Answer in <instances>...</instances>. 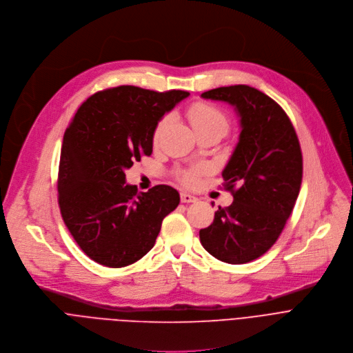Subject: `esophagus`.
<instances>
[{"label": "esophagus", "instance_id": "obj_1", "mask_svg": "<svg viewBox=\"0 0 353 353\" xmlns=\"http://www.w3.org/2000/svg\"><path fill=\"white\" fill-rule=\"evenodd\" d=\"M196 200H197V199H196L194 196L189 194V193H185V192L181 193V201H182V203H194Z\"/></svg>", "mask_w": 353, "mask_h": 353}]
</instances>
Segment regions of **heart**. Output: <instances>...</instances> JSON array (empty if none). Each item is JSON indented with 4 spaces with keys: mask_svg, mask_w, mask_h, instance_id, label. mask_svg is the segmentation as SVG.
<instances>
[{
    "mask_svg": "<svg viewBox=\"0 0 353 353\" xmlns=\"http://www.w3.org/2000/svg\"><path fill=\"white\" fill-rule=\"evenodd\" d=\"M188 118H189L194 132H200V130H205V129H217L225 134V132L228 130V126H230V121H228V117L225 115V112L214 105L207 104V103H194L188 111ZM165 123H167V117L161 118L159 121V123L156 125L154 132H153V142L154 143H159ZM199 174H200L199 168L186 170L179 174V179L182 181V183L192 186L196 183Z\"/></svg>",
    "mask_w": 353,
    "mask_h": 353,
    "instance_id": "b5f03b06",
    "label": "heart"
}]
</instances>
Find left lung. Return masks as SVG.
<instances>
[{
  "label": "left lung",
  "mask_w": 353,
  "mask_h": 353,
  "mask_svg": "<svg viewBox=\"0 0 353 353\" xmlns=\"http://www.w3.org/2000/svg\"><path fill=\"white\" fill-rule=\"evenodd\" d=\"M201 97L234 105L241 133L223 171L234 201L219 207L200 242L224 263H249L276 242L292 213L303 172L299 140L285 111L254 88H217Z\"/></svg>",
  "instance_id": "left-lung-1"
}]
</instances>
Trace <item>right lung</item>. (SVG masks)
<instances>
[{"label":"right lung","instance_id":"add662e5","mask_svg":"<svg viewBox=\"0 0 353 353\" xmlns=\"http://www.w3.org/2000/svg\"><path fill=\"white\" fill-rule=\"evenodd\" d=\"M189 96L118 86L89 97L65 130L58 204L79 248L96 263L119 268L154 246L163 220L179 204L168 185L137 192L125 171L153 152V132L163 115Z\"/></svg>","mask_w":353,"mask_h":353}]
</instances>
